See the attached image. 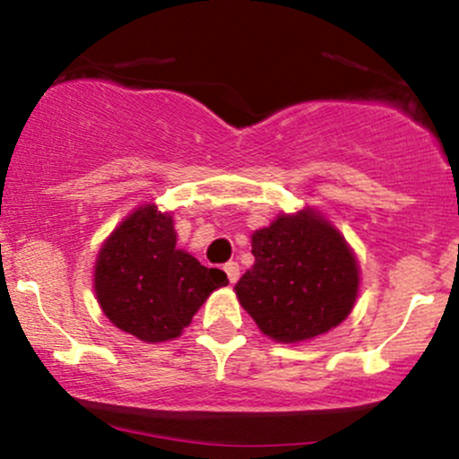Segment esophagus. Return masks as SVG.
<instances>
[{"label":"esophagus","instance_id":"34e87169","mask_svg":"<svg viewBox=\"0 0 459 459\" xmlns=\"http://www.w3.org/2000/svg\"><path fill=\"white\" fill-rule=\"evenodd\" d=\"M224 272H226V276H229L230 283H238V279H239V265L235 264V261H229V264L224 265Z\"/></svg>","mask_w":459,"mask_h":459}]
</instances>
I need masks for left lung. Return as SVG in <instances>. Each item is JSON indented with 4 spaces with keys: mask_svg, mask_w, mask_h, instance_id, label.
<instances>
[{
    "mask_svg": "<svg viewBox=\"0 0 459 459\" xmlns=\"http://www.w3.org/2000/svg\"><path fill=\"white\" fill-rule=\"evenodd\" d=\"M255 265L235 285L241 307L272 340H309L351 314L357 261L314 211L281 215L253 235Z\"/></svg>",
    "mask_w": 459,
    "mask_h": 459,
    "instance_id": "1",
    "label": "left lung"
}]
</instances>
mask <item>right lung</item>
I'll use <instances>...</instances> for the list:
<instances>
[{"label":"right lung","instance_id":"right-lung-1","mask_svg":"<svg viewBox=\"0 0 459 459\" xmlns=\"http://www.w3.org/2000/svg\"><path fill=\"white\" fill-rule=\"evenodd\" d=\"M229 283L176 248L172 215L145 204L104 241L95 264V294L117 329L143 342L174 340L200 305Z\"/></svg>","mask_w":459,"mask_h":459}]
</instances>
